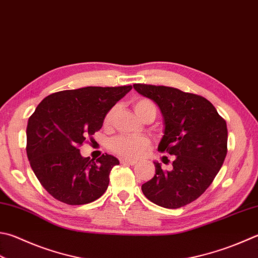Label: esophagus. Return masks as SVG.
Listing matches in <instances>:
<instances>
[{"label":"esophagus","instance_id":"obj_1","mask_svg":"<svg viewBox=\"0 0 258 258\" xmlns=\"http://www.w3.org/2000/svg\"><path fill=\"white\" fill-rule=\"evenodd\" d=\"M121 162V164H125V165H135L136 163V160H133V159H127V158H124V159H121L120 160Z\"/></svg>","mask_w":258,"mask_h":258}]
</instances>
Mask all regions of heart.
Listing matches in <instances>:
<instances>
[{"label": "heart", "instance_id": "obj_1", "mask_svg": "<svg viewBox=\"0 0 258 258\" xmlns=\"http://www.w3.org/2000/svg\"><path fill=\"white\" fill-rule=\"evenodd\" d=\"M134 109L140 119H145L149 114L156 115V105L153 101L146 98L135 99L133 102ZM116 112V106L111 108L104 116V124L110 125L112 123ZM150 142L145 137H131V136H119L111 142V149L113 153L121 157L129 159H137L142 157L146 150L149 148Z\"/></svg>", "mask_w": 258, "mask_h": 258}]
</instances>
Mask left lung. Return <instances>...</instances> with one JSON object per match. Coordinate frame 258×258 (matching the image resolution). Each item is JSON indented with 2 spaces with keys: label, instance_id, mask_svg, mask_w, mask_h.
I'll use <instances>...</instances> for the list:
<instances>
[{
  "label": "left lung",
  "instance_id": "1",
  "mask_svg": "<svg viewBox=\"0 0 258 258\" xmlns=\"http://www.w3.org/2000/svg\"><path fill=\"white\" fill-rule=\"evenodd\" d=\"M134 89L159 106L165 130L158 150L175 156L171 171L154 163L156 174L143 184V193L159 207L186 206L205 193L222 166L226 121L203 96L169 86L134 84Z\"/></svg>",
  "mask_w": 258,
  "mask_h": 258
}]
</instances>
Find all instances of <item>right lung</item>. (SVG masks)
Returning <instances> with one entry per match:
<instances>
[{"label": "right lung", "instance_id": "add662e5", "mask_svg": "<svg viewBox=\"0 0 258 258\" xmlns=\"http://www.w3.org/2000/svg\"><path fill=\"white\" fill-rule=\"evenodd\" d=\"M133 86H87L56 92L43 99L29 118L27 155L41 185L70 206L93 202L108 188L112 155L82 157L80 146L103 125L106 112Z\"/></svg>", "mask_w": 258, "mask_h": 258}]
</instances>
